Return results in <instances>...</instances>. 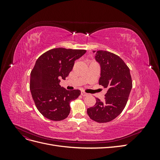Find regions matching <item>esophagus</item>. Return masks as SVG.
<instances>
[{"mask_svg":"<svg viewBox=\"0 0 160 160\" xmlns=\"http://www.w3.org/2000/svg\"><path fill=\"white\" fill-rule=\"evenodd\" d=\"M81 95H82V96H87L88 95V93H85V92H83V91H82L81 93Z\"/></svg>","mask_w":160,"mask_h":160,"instance_id":"1","label":"esophagus"}]
</instances>
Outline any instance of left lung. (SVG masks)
I'll return each instance as SVG.
<instances>
[{"label": "left lung", "instance_id": "obj_1", "mask_svg": "<svg viewBox=\"0 0 160 160\" xmlns=\"http://www.w3.org/2000/svg\"><path fill=\"white\" fill-rule=\"evenodd\" d=\"M95 57L101 67L99 84L107 89V93L104 101L97 98L95 105L87 112L95 122L106 123L123 111L132 89V80L129 67L119 56L109 51H98Z\"/></svg>", "mask_w": 160, "mask_h": 160}]
</instances>
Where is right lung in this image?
<instances>
[{
  "instance_id": "obj_1",
  "label": "right lung",
  "mask_w": 160,
  "mask_h": 160,
  "mask_svg": "<svg viewBox=\"0 0 160 160\" xmlns=\"http://www.w3.org/2000/svg\"><path fill=\"white\" fill-rule=\"evenodd\" d=\"M86 50L56 48L45 52L36 61L31 72L30 90L38 111L52 121L65 119L70 113L69 103L76 99L79 89L67 91L59 85L72 69L75 61Z\"/></svg>"
}]
</instances>
